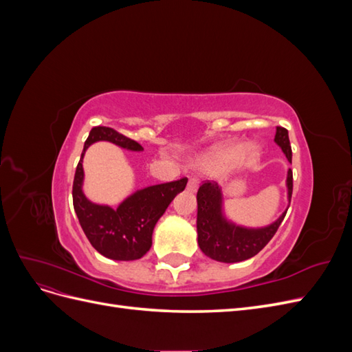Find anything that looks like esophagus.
<instances>
[{
  "label": "esophagus",
  "instance_id": "1",
  "mask_svg": "<svg viewBox=\"0 0 352 352\" xmlns=\"http://www.w3.org/2000/svg\"><path fill=\"white\" fill-rule=\"evenodd\" d=\"M198 189V179L195 176H189V180H188V190L189 192H195V190Z\"/></svg>",
  "mask_w": 352,
  "mask_h": 352
}]
</instances>
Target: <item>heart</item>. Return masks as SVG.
<instances>
[{
  "mask_svg": "<svg viewBox=\"0 0 352 352\" xmlns=\"http://www.w3.org/2000/svg\"><path fill=\"white\" fill-rule=\"evenodd\" d=\"M258 153L260 148L255 144L243 145L239 142H230L220 145L214 151H211L204 160H202V166L208 170L225 168L239 157L245 163H252L255 162V158L258 157Z\"/></svg>",
  "mask_w": 352,
  "mask_h": 352,
  "instance_id": "heart-1",
  "label": "heart"
}]
</instances>
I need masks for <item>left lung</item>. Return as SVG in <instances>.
I'll return each mask as SVG.
<instances>
[{
    "mask_svg": "<svg viewBox=\"0 0 352 352\" xmlns=\"http://www.w3.org/2000/svg\"><path fill=\"white\" fill-rule=\"evenodd\" d=\"M274 142L278 144L286 158L292 162L289 135L282 126L276 127ZM287 198L292 197V170L287 172ZM198 214L197 232L198 245L207 257L221 263H238L257 255L270 242L283 221L286 211L267 228L247 229L233 225L223 216L221 189L212 180L202 184L197 192Z\"/></svg>",
    "mask_w": 352,
    "mask_h": 352,
    "instance_id": "8db88e82",
    "label": "left lung"
}]
</instances>
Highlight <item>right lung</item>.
Masks as SVG:
<instances>
[{
	"label": "right lung",
	"instance_id": "right-lung-1",
	"mask_svg": "<svg viewBox=\"0 0 352 352\" xmlns=\"http://www.w3.org/2000/svg\"><path fill=\"white\" fill-rule=\"evenodd\" d=\"M97 141H110L131 151L144 150L136 141L111 127H92L88 140L85 141L76 173H74L72 190L74 211H76L85 235L101 255L120 261L138 260L150 251L155 223L164 214L173 198L185 189L188 179L182 177L173 182L136 190L116 210L109 206L94 204L85 197L82 190V160L88 146Z\"/></svg>",
	"mask_w": 352,
	"mask_h": 352
}]
</instances>
